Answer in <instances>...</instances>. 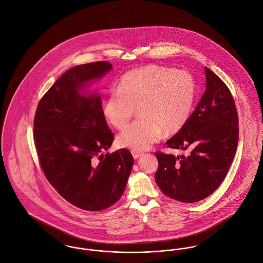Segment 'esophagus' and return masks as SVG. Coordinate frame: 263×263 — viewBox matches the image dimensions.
I'll list each match as a JSON object with an SVG mask.
<instances>
[{
    "mask_svg": "<svg viewBox=\"0 0 263 263\" xmlns=\"http://www.w3.org/2000/svg\"><path fill=\"white\" fill-rule=\"evenodd\" d=\"M131 154H132L133 158H135V159H137V158H140V157L143 155L142 153H140V152H137V151H132V152H131Z\"/></svg>",
    "mask_w": 263,
    "mask_h": 263,
    "instance_id": "esophagus-1",
    "label": "esophagus"
}]
</instances>
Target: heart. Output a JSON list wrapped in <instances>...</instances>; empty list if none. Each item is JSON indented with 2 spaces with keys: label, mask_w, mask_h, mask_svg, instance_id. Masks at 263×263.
I'll return each mask as SVG.
<instances>
[{
  "label": "heart",
  "mask_w": 263,
  "mask_h": 263,
  "mask_svg": "<svg viewBox=\"0 0 263 263\" xmlns=\"http://www.w3.org/2000/svg\"><path fill=\"white\" fill-rule=\"evenodd\" d=\"M195 83L185 71L149 65L129 71L119 81L118 91L105 98L106 121L123 130L139 106V117L118 137L121 147L142 152L166 135L178 133L186 124L194 101Z\"/></svg>",
  "instance_id": "obj_1"
}]
</instances>
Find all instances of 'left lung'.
<instances>
[{"mask_svg":"<svg viewBox=\"0 0 263 263\" xmlns=\"http://www.w3.org/2000/svg\"><path fill=\"white\" fill-rule=\"evenodd\" d=\"M206 89L184 127L165 143L191 149L188 157L156 153V182L161 192L178 201H200L221 184L235 157L239 120L234 99L222 80L204 68Z\"/></svg>","mask_w":263,"mask_h":263,"instance_id":"obj_1","label":"left lung"}]
</instances>
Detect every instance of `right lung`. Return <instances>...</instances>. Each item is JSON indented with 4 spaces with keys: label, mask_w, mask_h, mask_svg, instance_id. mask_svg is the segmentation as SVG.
I'll return each instance as SVG.
<instances>
[{
    "label": "right lung",
    "mask_w": 263,
    "mask_h": 263,
    "mask_svg": "<svg viewBox=\"0 0 263 263\" xmlns=\"http://www.w3.org/2000/svg\"><path fill=\"white\" fill-rule=\"evenodd\" d=\"M111 69L108 62L69 69L43 97L34 118V143L45 176L68 202L89 211L105 210L121 198L134 162L125 148L103 155L114 135L101 96L88 88Z\"/></svg>",
    "instance_id": "add662e5"
}]
</instances>
